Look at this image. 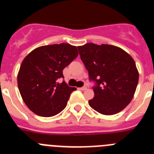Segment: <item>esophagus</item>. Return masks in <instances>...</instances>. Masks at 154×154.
<instances>
[{
    "label": "esophagus",
    "instance_id": "1",
    "mask_svg": "<svg viewBox=\"0 0 154 154\" xmlns=\"http://www.w3.org/2000/svg\"><path fill=\"white\" fill-rule=\"evenodd\" d=\"M87 89V86L86 85H84L83 87H82V88H80V89H81V90H85V89Z\"/></svg>",
    "mask_w": 154,
    "mask_h": 154
}]
</instances>
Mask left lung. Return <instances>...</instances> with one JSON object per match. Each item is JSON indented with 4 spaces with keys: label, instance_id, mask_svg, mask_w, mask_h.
I'll return each mask as SVG.
<instances>
[{
    "label": "left lung",
    "instance_id": "left-lung-1",
    "mask_svg": "<svg viewBox=\"0 0 154 154\" xmlns=\"http://www.w3.org/2000/svg\"><path fill=\"white\" fill-rule=\"evenodd\" d=\"M78 48L89 80L96 83L89 106L103 115L122 111L131 102L138 84L139 72L133 58L111 45L87 43Z\"/></svg>",
    "mask_w": 154,
    "mask_h": 154
}]
</instances>
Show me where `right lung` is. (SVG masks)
<instances>
[{"label": "right lung", "mask_w": 154, "mask_h": 154, "mask_svg": "<svg viewBox=\"0 0 154 154\" xmlns=\"http://www.w3.org/2000/svg\"><path fill=\"white\" fill-rule=\"evenodd\" d=\"M75 46L67 43L41 46L24 58L17 74V86L31 111L43 117L57 115L65 108L70 94L62 71L78 56Z\"/></svg>", "instance_id": "add662e5"}]
</instances>
